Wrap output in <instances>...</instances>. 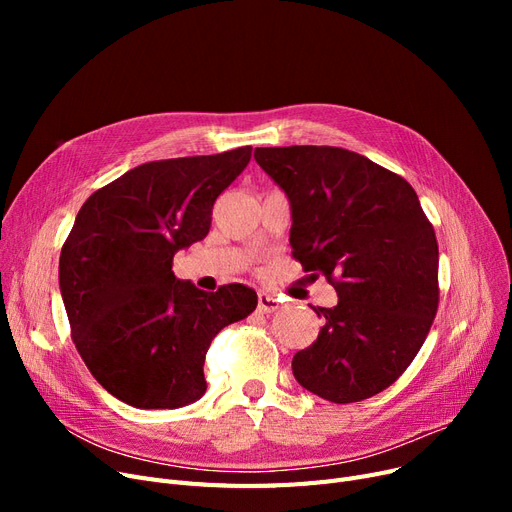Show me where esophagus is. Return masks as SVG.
<instances>
[{
  "label": "esophagus",
  "mask_w": 512,
  "mask_h": 512,
  "mask_svg": "<svg viewBox=\"0 0 512 512\" xmlns=\"http://www.w3.org/2000/svg\"><path fill=\"white\" fill-rule=\"evenodd\" d=\"M257 301H259V311L261 313H274V311L280 309V299L272 292H259Z\"/></svg>",
  "instance_id": "1"
}]
</instances>
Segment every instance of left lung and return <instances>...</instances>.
<instances>
[{
	"mask_svg": "<svg viewBox=\"0 0 512 512\" xmlns=\"http://www.w3.org/2000/svg\"><path fill=\"white\" fill-rule=\"evenodd\" d=\"M255 161L290 199L292 257L338 292V305L313 307L324 328L294 355V378L336 405L380 394L417 357L440 303L438 240L417 193L340 147H257Z\"/></svg>",
	"mask_w": 512,
	"mask_h": 512,
	"instance_id": "1",
	"label": "left lung"
}]
</instances>
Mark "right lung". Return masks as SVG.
Returning a JSON list of instances; mask_svg holds the SVG:
<instances>
[{"label": "right lung", "instance_id": "obj_1", "mask_svg": "<svg viewBox=\"0 0 512 512\" xmlns=\"http://www.w3.org/2000/svg\"><path fill=\"white\" fill-rule=\"evenodd\" d=\"M253 147L147 161L80 207L60 255L70 336L93 378L137 409H178L205 394V353L257 307V292L180 282V249L207 236L211 209Z\"/></svg>", "mask_w": 512, "mask_h": 512}]
</instances>
